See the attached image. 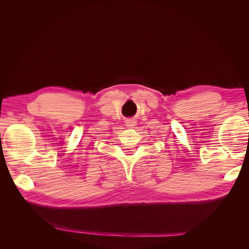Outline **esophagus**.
Here are the masks:
<instances>
[{"instance_id": "esophagus-1", "label": "esophagus", "mask_w": 249, "mask_h": 249, "mask_svg": "<svg viewBox=\"0 0 249 249\" xmlns=\"http://www.w3.org/2000/svg\"><path fill=\"white\" fill-rule=\"evenodd\" d=\"M136 120H135L134 118H130V119H127V120H125V126H127V127H134L135 125H136Z\"/></svg>"}]
</instances>
